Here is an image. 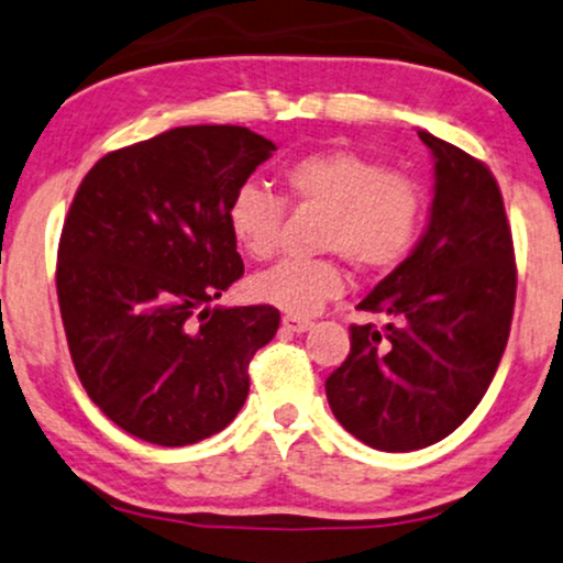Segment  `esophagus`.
Masks as SVG:
<instances>
[{"mask_svg": "<svg viewBox=\"0 0 563 563\" xmlns=\"http://www.w3.org/2000/svg\"><path fill=\"white\" fill-rule=\"evenodd\" d=\"M309 328H311V320H307V317H296V314L283 317V330H288V333H307Z\"/></svg>", "mask_w": 563, "mask_h": 563, "instance_id": "34e87169", "label": "esophagus"}]
</instances>
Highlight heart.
I'll return each instance as SVG.
<instances>
[{"label": "heart", "instance_id": "heart-1", "mask_svg": "<svg viewBox=\"0 0 563 563\" xmlns=\"http://www.w3.org/2000/svg\"><path fill=\"white\" fill-rule=\"evenodd\" d=\"M286 201L322 209L320 249L338 252L358 273H388L415 249L424 196L409 175L354 148H320L283 167ZM286 201L256 183H243L228 201V228L241 252L269 260L286 225ZM346 288L341 262L283 260L249 280V294L288 314L309 317Z\"/></svg>", "mask_w": 563, "mask_h": 563}]
</instances>
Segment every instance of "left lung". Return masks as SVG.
<instances>
[{"label": "left lung", "instance_id": "left-lung-1", "mask_svg": "<svg viewBox=\"0 0 563 563\" xmlns=\"http://www.w3.org/2000/svg\"><path fill=\"white\" fill-rule=\"evenodd\" d=\"M419 139L435 159L428 230L358 303L390 322L351 324L346 362L324 380L338 422L390 453L438 443L475 411L517 299L511 228L493 173L428 131Z\"/></svg>", "mask_w": 563, "mask_h": 563}]
</instances>
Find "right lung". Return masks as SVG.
<instances>
[{"instance_id":"add662e5","label":"right lung","mask_w":563,"mask_h":563,"mask_svg":"<svg viewBox=\"0 0 563 563\" xmlns=\"http://www.w3.org/2000/svg\"><path fill=\"white\" fill-rule=\"evenodd\" d=\"M275 144L241 125L173 128L101 157L57 252L67 349L93 404L154 445L225 430L280 311L212 307L243 275L228 201Z\"/></svg>"}]
</instances>
